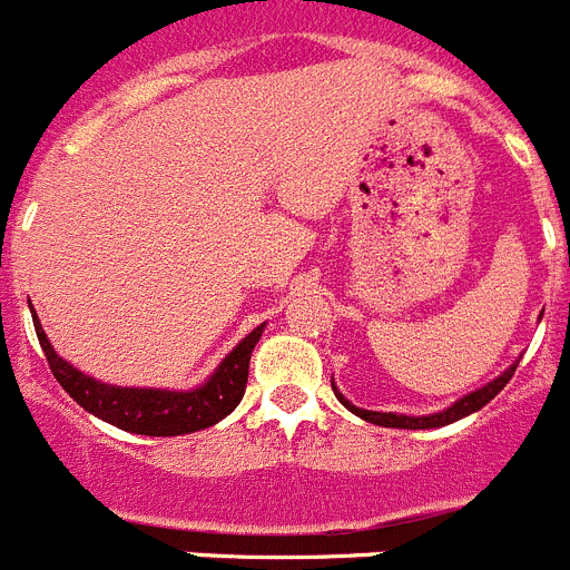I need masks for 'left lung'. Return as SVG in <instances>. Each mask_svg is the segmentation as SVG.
<instances>
[{
    "mask_svg": "<svg viewBox=\"0 0 570 570\" xmlns=\"http://www.w3.org/2000/svg\"><path fill=\"white\" fill-rule=\"evenodd\" d=\"M542 320V316H540ZM517 365L520 362H513L511 367H505L497 380H491L488 385L476 387V391H471V394H465L462 400H456L454 405H448L445 411H436V414H425V416H407V414H382V411H365V407H356L354 402H347L345 396L340 394V387L334 385V376H331V387H334L336 400L342 402V405L351 411V414H356L360 420L365 422H374V425H382V428H411V431H422V428H442V425H451V422L462 420V416H471L476 414L480 407H485L488 402L493 400V396L500 394L502 387L508 385V380L513 376V371H517Z\"/></svg>",
    "mask_w": 570,
    "mask_h": 570,
    "instance_id": "left-lung-1",
    "label": "left lung"
}]
</instances>
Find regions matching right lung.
Returning <instances> with one entry per match:
<instances>
[{"label":"right lung","mask_w":570,"mask_h":570,"mask_svg":"<svg viewBox=\"0 0 570 570\" xmlns=\"http://www.w3.org/2000/svg\"><path fill=\"white\" fill-rule=\"evenodd\" d=\"M30 314H33V328H37L39 345L48 356L50 371L59 385L73 396V402H79L88 414L142 436L190 434V431H203V428L225 420L242 402L245 385H248L250 354L265 331V322L256 325L199 387L168 391V387L108 385V382L82 374L79 367H73L53 351L37 311H30Z\"/></svg>","instance_id":"add662e5"}]
</instances>
